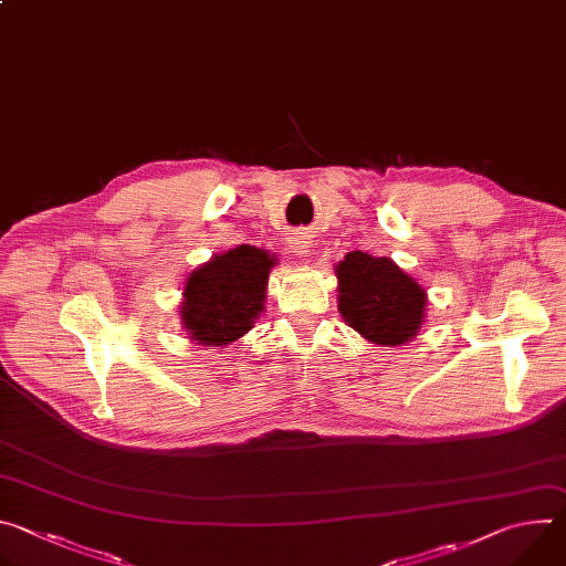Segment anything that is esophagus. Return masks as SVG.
Returning a JSON list of instances; mask_svg holds the SVG:
<instances>
[{
  "instance_id": "34e87169",
  "label": "esophagus",
  "mask_w": 566,
  "mask_h": 566,
  "mask_svg": "<svg viewBox=\"0 0 566 566\" xmlns=\"http://www.w3.org/2000/svg\"><path fill=\"white\" fill-rule=\"evenodd\" d=\"M311 249H313V241H308L306 237H293V253H297L300 258H308V253H311Z\"/></svg>"
}]
</instances>
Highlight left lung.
Listing matches in <instances>:
<instances>
[{
  "label": "left lung",
  "mask_w": 566,
  "mask_h": 566,
  "mask_svg": "<svg viewBox=\"0 0 566 566\" xmlns=\"http://www.w3.org/2000/svg\"><path fill=\"white\" fill-rule=\"evenodd\" d=\"M336 275L338 308L363 338L376 345H402L417 336L426 291L391 260L352 251Z\"/></svg>",
  "instance_id": "8db88e82"
}]
</instances>
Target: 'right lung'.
I'll return each instance as SVG.
<instances>
[{
  "mask_svg": "<svg viewBox=\"0 0 566 566\" xmlns=\"http://www.w3.org/2000/svg\"><path fill=\"white\" fill-rule=\"evenodd\" d=\"M273 258L255 247H239L212 258L186 284L184 325L201 345H228L244 336L264 308Z\"/></svg>",
  "mask_w": 566,
  "mask_h": 566,
  "instance_id": "add662e5",
  "label": "right lung"
}]
</instances>
